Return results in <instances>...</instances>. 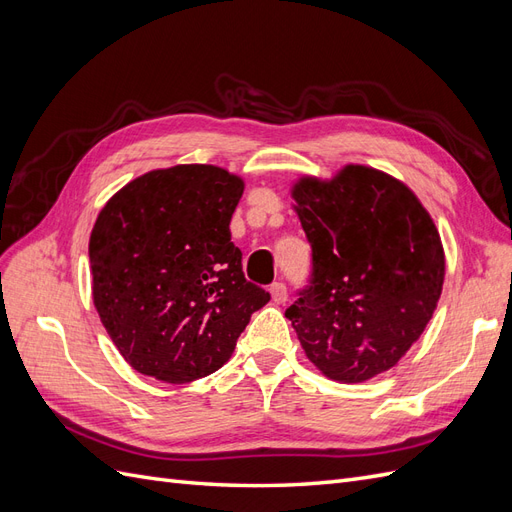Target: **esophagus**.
I'll list each match as a JSON object with an SVG mask.
<instances>
[{"label": "esophagus", "instance_id": "obj_1", "mask_svg": "<svg viewBox=\"0 0 512 512\" xmlns=\"http://www.w3.org/2000/svg\"><path fill=\"white\" fill-rule=\"evenodd\" d=\"M269 292H271V299H273L275 303H286V301H288V288H286V284H282V282H273V284L269 286Z\"/></svg>", "mask_w": 512, "mask_h": 512}]
</instances>
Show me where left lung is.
<instances>
[{
  "label": "left lung",
  "mask_w": 512,
  "mask_h": 512,
  "mask_svg": "<svg viewBox=\"0 0 512 512\" xmlns=\"http://www.w3.org/2000/svg\"><path fill=\"white\" fill-rule=\"evenodd\" d=\"M312 271L288 307L324 376L363 382L391 369L425 331L444 282L436 226L404 183L367 166L292 190Z\"/></svg>",
  "instance_id": "left-lung-1"
}]
</instances>
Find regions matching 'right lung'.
<instances>
[{
  "instance_id": "right-lung-1",
  "label": "right lung",
  "mask_w": 512,
  "mask_h": 512,
  "mask_svg": "<svg viewBox=\"0 0 512 512\" xmlns=\"http://www.w3.org/2000/svg\"><path fill=\"white\" fill-rule=\"evenodd\" d=\"M243 181L181 164L130 181L89 239L94 303L136 371L190 382L218 371L271 294L245 280L230 218Z\"/></svg>"
}]
</instances>
